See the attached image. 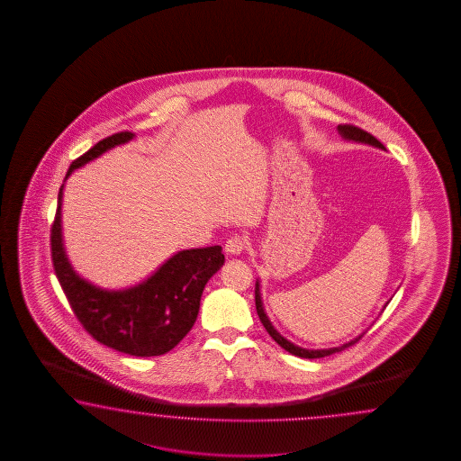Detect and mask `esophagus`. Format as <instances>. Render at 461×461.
I'll return each mask as SVG.
<instances>
[{"label":"esophagus","mask_w":461,"mask_h":461,"mask_svg":"<svg viewBox=\"0 0 461 461\" xmlns=\"http://www.w3.org/2000/svg\"><path fill=\"white\" fill-rule=\"evenodd\" d=\"M245 250V239H242L240 235H234L230 237L226 242V252L227 255H237L242 254Z\"/></svg>","instance_id":"34e87169"}]
</instances>
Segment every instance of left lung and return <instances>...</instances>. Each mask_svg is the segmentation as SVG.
Instances as JSON below:
<instances>
[{
  "label": "left lung",
  "mask_w": 461,
  "mask_h": 461,
  "mask_svg": "<svg viewBox=\"0 0 461 461\" xmlns=\"http://www.w3.org/2000/svg\"><path fill=\"white\" fill-rule=\"evenodd\" d=\"M338 131H339V135H341L344 140H348V141H356V143H364V145H371V147L385 149V147H384L383 143H381L377 138L373 137V135L367 133V131H364L361 128L354 127V125H338ZM255 306H257V314H258L260 321L264 324L267 333L270 334L275 341L284 348L285 351H288V353L294 354V356H298V357H304V359H318V357H324V356H330V354L344 351L346 348H349V346H353L354 343H357V341L363 338L364 334H366V331H364V333L359 334L357 338H354L351 341H348V343L343 344V346H338V348H328V349H304V348H300V346H296V344L292 343V341H288L286 338H284L282 334L275 330L274 324L270 323L268 316L265 313L264 303H262V294H260V284H258V280H257V284H255Z\"/></svg>",
  "instance_id": "1"
}]
</instances>
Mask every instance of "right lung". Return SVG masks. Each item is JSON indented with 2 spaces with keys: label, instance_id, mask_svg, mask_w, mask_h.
I'll list each match as a JSON object with an SVG mask.
<instances>
[{
  "label": "right lung",
  "instance_id": "right-lung-1",
  "mask_svg": "<svg viewBox=\"0 0 461 461\" xmlns=\"http://www.w3.org/2000/svg\"><path fill=\"white\" fill-rule=\"evenodd\" d=\"M133 138V133L122 131L98 141L72 161L66 179L74 169ZM62 191L64 185L58 194V212L50 229V254L56 276L80 324L98 343L118 353L151 357L171 351L196 323L203 290L224 265L222 247L181 250L141 284L123 290L100 288L82 278L66 255L60 222Z\"/></svg>",
  "mask_w": 461,
  "mask_h": 461
}]
</instances>
